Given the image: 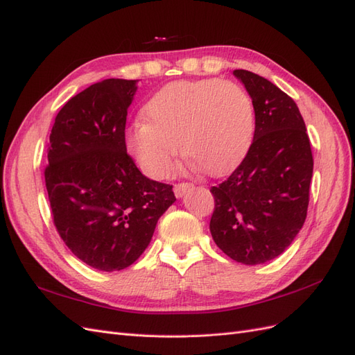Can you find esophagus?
I'll list each match as a JSON object with an SVG mask.
<instances>
[{"label":"esophagus","instance_id":"34e87169","mask_svg":"<svg viewBox=\"0 0 355 355\" xmlns=\"http://www.w3.org/2000/svg\"><path fill=\"white\" fill-rule=\"evenodd\" d=\"M192 188H194V185L192 184H188V182H182V184H176L175 185V196L178 197V198H182L184 197L187 192H189Z\"/></svg>","mask_w":355,"mask_h":355}]
</instances>
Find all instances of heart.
Instances as JSON below:
<instances>
[{
  "label": "heart",
  "mask_w": 355,
  "mask_h": 355,
  "mask_svg": "<svg viewBox=\"0 0 355 355\" xmlns=\"http://www.w3.org/2000/svg\"><path fill=\"white\" fill-rule=\"evenodd\" d=\"M125 144L148 176L164 178L180 151L204 175L237 166L254 135V105L239 84L216 78L175 81L146 102Z\"/></svg>",
  "instance_id": "heart-1"
}]
</instances>
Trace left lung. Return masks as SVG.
Masks as SVG:
<instances>
[{
    "mask_svg": "<svg viewBox=\"0 0 355 355\" xmlns=\"http://www.w3.org/2000/svg\"><path fill=\"white\" fill-rule=\"evenodd\" d=\"M254 105V136L241 164L211 187V237L231 259L259 265L292 244L306 218L314 159L304 118L275 84L235 69Z\"/></svg>",
    "mask_w": 355,
    "mask_h": 355,
    "instance_id": "1",
    "label": "left lung"
}]
</instances>
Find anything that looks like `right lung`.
Here are the masks:
<instances>
[{
    "label": "right lung",
    "instance_id": "obj_1",
    "mask_svg": "<svg viewBox=\"0 0 355 355\" xmlns=\"http://www.w3.org/2000/svg\"><path fill=\"white\" fill-rule=\"evenodd\" d=\"M137 80L110 78L71 98L55 118L46 188L68 249L99 271L130 266L176 201L173 187L141 173L125 148Z\"/></svg>",
    "mask_w": 355,
    "mask_h": 355
}]
</instances>
